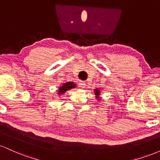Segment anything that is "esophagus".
Here are the masks:
<instances>
[{"instance_id": "esophagus-1", "label": "esophagus", "mask_w": 160, "mask_h": 160, "mask_svg": "<svg viewBox=\"0 0 160 160\" xmlns=\"http://www.w3.org/2000/svg\"><path fill=\"white\" fill-rule=\"evenodd\" d=\"M86 83L84 82H79V86H80V88H82V89H84V88L86 87Z\"/></svg>"}]
</instances>
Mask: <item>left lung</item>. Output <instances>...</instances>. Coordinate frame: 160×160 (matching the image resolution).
Instances as JSON below:
<instances>
[{
	"label": "left lung",
	"mask_w": 160,
	"mask_h": 160,
	"mask_svg": "<svg viewBox=\"0 0 160 160\" xmlns=\"http://www.w3.org/2000/svg\"><path fill=\"white\" fill-rule=\"evenodd\" d=\"M94 93L95 95V98H97V100L100 101V90L99 89H94Z\"/></svg>",
	"instance_id": "left-lung-1"
}]
</instances>
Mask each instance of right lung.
Wrapping results in <instances>:
<instances>
[{"mask_svg": "<svg viewBox=\"0 0 160 160\" xmlns=\"http://www.w3.org/2000/svg\"><path fill=\"white\" fill-rule=\"evenodd\" d=\"M75 87H76V84L74 82H67L65 83L62 84V86L58 87V94L59 95H63L66 91L69 90L71 89H74Z\"/></svg>", "mask_w": 160, "mask_h": 160, "instance_id": "obj_1", "label": "right lung"}]
</instances>
